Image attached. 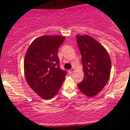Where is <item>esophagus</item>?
Listing matches in <instances>:
<instances>
[{"instance_id": "34e87169", "label": "esophagus", "mask_w": 130, "mask_h": 130, "mask_svg": "<svg viewBox=\"0 0 130 130\" xmlns=\"http://www.w3.org/2000/svg\"><path fill=\"white\" fill-rule=\"evenodd\" d=\"M73 72H74V69H70V70H69V73H72Z\"/></svg>"}]
</instances>
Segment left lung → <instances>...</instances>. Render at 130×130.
<instances>
[{
    "instance_id": "left-lung-1",
    "label": "left lung",
    "mask_w": 130,
    "mask_h": 130,
    "mask_svg": "<svg viewBox=\"0 0 130 130\" xmlns=\"http://www.w3.org/2000/svg\"><path fill=\"white\" fill-rule=\"evenodd\" d=\"M76 39L84 73L83 80L77 86L83 94L92 98L103 89L108 82L111 60L105 48L90 36L77 35Z\"/></svg>"
}]
</instances>
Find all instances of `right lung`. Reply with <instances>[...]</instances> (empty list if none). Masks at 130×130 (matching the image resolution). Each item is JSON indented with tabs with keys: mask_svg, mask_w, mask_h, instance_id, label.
Here are the masks:
<instances>
[{
	"mask_svg": "<svg viewBox=\"0 0 130 130\" xmlns=\"http://www.w3.org/2000/svg\"><path fill=\"white\" fill-rule=\"evenodd\" d=\"M65 39L60 36H41L30 44L25 55L26 81L43 99H50L57 94L67 74L60 68L57 55Z\"/></svg>",
	"mask_w": 130,
	"mask_h": 130,
	"instance_id": "right-lung-1",
	"label": "right lung"
}]
</instances>
